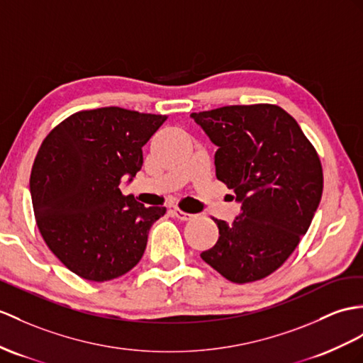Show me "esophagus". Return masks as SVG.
I'll return each mask as SVG.
<instances>
[{
	"label": "esophagus",
	"instance_id": "obj_1",
	"mask_svg": "<svg viewBox=\"0 0 363 363\" xmlns=\"http://www.w3.org/2000/svg\"><path fill=\"white\" fill-rule=\"evenodd\" d=\"M174 216L179 218V220H183V222H186V220H191L194 217V214H189V212H184L180 208H174Z\"/></svg>",
	"mask_w": 363,
	"mask_h": 363
}]
</instances>
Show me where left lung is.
Masks as SVG:
<instances>
[{"label": "left lung", "mask_w": 363, "mask_h": 363, "mask_svg": "<svg viewBox=\"0 0 363 363\" xmlns=\"http://www.w3.org/2000/svg\"><path fill=\"white\" fill-rule=\"evenodd\" d=\"M191 118L218 147L217 179L242 203L233 225L214 218L218 240L200 257L234 284L268 277L311 225L323 191L320 158L276 104L225 106Z\"/></svg>", "instance_id": "8db88e82"}]
</instances>
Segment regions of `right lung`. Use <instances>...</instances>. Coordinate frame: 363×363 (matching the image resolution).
I'll list each match as a JSON object with an SVG mask.
<instances>
[{
	"label": "right lung",
	"instance_id": "obj_1",
	"mask_svg": "<svg viewBox=\"0 0 363 363\" xmlns=\"http://www.w3.org/2000/svg\"><path fill=\"white\" fill-rule=\"evenodd\" d=\"M166 118L115 106L82 111L41 143L30 174L35 220L49 250L82 279H117L143 257L166 208H145L118 186L141 169V147Z\"/></svg>",
	"mask_w": 363,
	"mask_h": 363
}]
</instances>
